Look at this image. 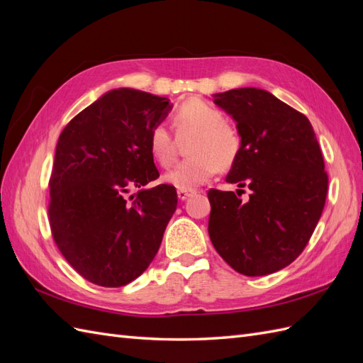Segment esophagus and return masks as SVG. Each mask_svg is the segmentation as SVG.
<instances>
[{
	"label": "esophagus",
	"mask_w": 363,
	"mask_h": 363,
	"mask_svg": "<svg viewBox=\"0 0 363 363\" xmlns=\"http://www.w3.org/2000/svg\"><path fill=\"white\" fill-rule=\"evenodd\" d=\"M177 195H179V200H186V199H189L191 195H194V191H188V189H179L177 191Z\"/></svg>",
	"instance_id": "obj_1"
}]
</instances>
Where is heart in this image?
Wrapping results in <instances>:
<instances>
[{
  "label": "heart",
  "instance_id": "b5f03b06",
  "mask_svg": "<svg viewBox=\"0 0 363 363\" xmlns=\"http://www.w3.org/2000/svg\"><path fill=\"white\" fill-rule=\"evenodd\" d=\"M172 123L179 135L195 133L188 148L189 157L179 162L163 175V180L179 189H194L206 183L219 168H228L239 156V131L225 123L224 113L206 101H184L172 116ZM148 148L152 159L162 167H168L174 160L175 144L171 131L163 124L151 128Z\"/></svg>",
  "mask_w": 363,
  "mask_h": 363
}]
</instances>
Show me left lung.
Masks as SVG:
<instances>
[{"label":"left lung","mask_w":363,"mask_h":363,"mask_svg":"<svg viewBox=\"0 0 363 363\" xmlns=\"http://www.w3.org/2000/svg\"><path fill=\"white\" fill-rule=\"evenodd\" d=\"M215 103L242 139L225 180L251 194L242 201L208 191V236L235 271L267 276L301 255L320 221L328 188L323 152L311 121L267 91L240 87L216 94Z\"/></svg>","instance_id":"obj_1"}]
</instances>
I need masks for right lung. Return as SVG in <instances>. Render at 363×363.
Wrapping results in <instances>:
<instances>
[{"instance_id": "1", "label": "right lung", "mask_w": 363, "mask_h": 363, "mask_svg": "<svg viewBox=\"0 0 363 363\" xmlns=\"http://www.w3.org/2000/svg\"><path fill=\"white\" fill-rule=\"evenodd\" d=\"M171 108L168 98L121 87L59 136L48 183L51 235L69 265L98 286L138 279L177 208L174 186L145 188L159 179L148 135ZM131 187L141 189L127 197Z\"/></svg>"}]
</instances>
